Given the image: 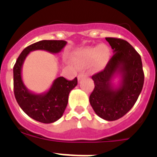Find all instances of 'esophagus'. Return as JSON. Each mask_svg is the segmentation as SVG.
<instances>
[{
  "label": "esophagus",
  "mask_w": 157,
  "mask_h": 157,
  "mask_svg": "<svg viewBox=\"0 0 157 157\" xmlns=\"http://www.w3.org/2000/svg\"><path fill=\"white\" fill-rule=\"evenodd\" d=\"M84 76H85V73H80L78 75V76H77V78H78V80H81Z\"/></svg>",
  "instance_id": "1"
}]
</instances>
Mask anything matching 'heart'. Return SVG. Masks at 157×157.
<instances>
[{
  "label": "heart",
  "mask_w": 157,
  "mask_h": 157,
  "mask_svg": "<svg viewBox=\"0 0 157 157\" xmlns=\"http://www.w3.org/2000/svg\"><path fill=\"white\" fill-rule=\"evenodd\" d=\"M111 52L106 45H100L94 47H89L76 50L72 59L79 67L93 65L96 70L103 68L109 61Z\"/></svg>",
  "instance_id": "1"
}]
</instances>
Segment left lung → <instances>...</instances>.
<instances>
[{
  "label": "left lung",
  "mask_w": 157,
  "mask_h": 157,
  "mask_svg": "<svg viewBox=\"0 0 157 157\" xmlns=\"http://www.w3.org/2000/svg\"><path fill=\"white\" fill-rule=\"evenodd\" d=\"M113 56L104 70L92 76L94 89L90 103L98 117L116 121L126 114L136 103L144 86V73L139 53L129 42L119 38L107 37ZM120 77L118 85L113 81Z\"/></svg>",
  "instance_id": "left-lung-1"
}]
</instances>
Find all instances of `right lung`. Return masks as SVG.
Listing matches in <instances>:
<instances>
[{
    "label": "right lung",
    "mask_w": 157,
    "mask_h": 157,
    "mask_svg": "<svg viewBox=\"0 0 157 157\" xmlns=\"http://www.w3.org/2000/svg\"><path fill=\"white\" fill-rule=\"evenodd\" d=\"M67 45L65 40H40L22 51L13 66V92L19 107L28 117L41 123L50 124L61 118L68 102L69 93L77 85V78L67 81L56 78L49 90L35 94L28 90L22 79V67L26 57L34 50H45L58 54Z\"/></svg>",
    "instance_id": "obj_1"
}]
</instances>
